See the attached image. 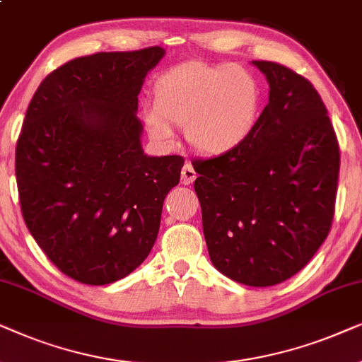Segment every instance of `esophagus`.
Wrapping results in <instances>:
<instances>
[{
  "label": "esophagus",
  "mask_w": 362,
  "mask_h": 362,
  "mask_svg": "<svg viewBox=\"0 0 362 362\" xmlns=\"http://www.w3.org/2000/svg\"><path fill=\"white\" fill-rule=\"evenodd\" d=\"M195 178H197V172L194 170V167H192V163L187 162L184 168H182V184L189 185L195 180Z\"/></svg>",
  "instance_id": "34e87169"
}]
</instances>
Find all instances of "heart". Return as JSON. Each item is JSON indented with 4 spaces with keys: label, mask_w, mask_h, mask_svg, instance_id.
<instances>
[{
    "label": "heart",
    "mask_w": 362,
    "mask_h": 362,
    "mask_svg": "<svg viewBox=\"0 0 362 362\" xmlns=\"http://www.w3.org/2000/svg\"><path fill=\"white\" fill-rule=\"evenodd\" d=\"M257 79L243 67L199 62L177 66L156 86L153 105L144 109V122L157 141L170 144L172 127H184L197 151L216 156L237 147L257 125Z\"/></svg>",
    "instance_id": "1"
}]
</instances>
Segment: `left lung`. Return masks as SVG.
Here are the masks:
<instances>
[{"mask_svg":"<svg viewBox=\"0 0 362 362\" xmlns=\"http://www.w3.org/2000/svg\"><path fill=\"white\" fill-rule=\"evenodd\" d=\"M269 99L252 134L228 152L192 160L214 267L248 286H273L315 257L331 230L339 144L306 77L253 61Z\"/></svg>","mask_w":362,"mask_h":362,"instance_id":"left-lung-1","label":"left lung"}]
</instances>
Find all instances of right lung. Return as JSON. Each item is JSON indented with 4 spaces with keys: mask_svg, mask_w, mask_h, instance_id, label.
Returning <instances> with one entry per match:
<instances>
[{
    "mask_svg": "<svg viewBox=\"0 0 362 362\" xmlns=\"http://www.w3.org/2000/svg\"><path fill=\"white\" fill-rule=\"evenodd\" d=\"M158 46L76 57L45 77L16 144L23 218L47 258L84 285L132 273L156 243L184 157H148L137 95Z\"/></svg>",
    "mask_w": 362,
    "mask_h": 362,
    "instance_id": "obj_1",
    "label": "right lung"
}]
</instances>
